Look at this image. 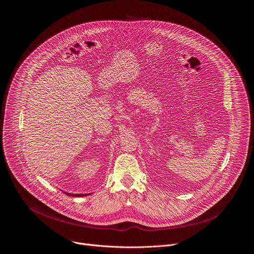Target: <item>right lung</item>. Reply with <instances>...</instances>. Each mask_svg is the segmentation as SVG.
<instances>
[{
	"label": "right lung",
	"instance_id": "add662e5",
	"mask_svg": "<svg viewBox=\"0 0 254 254\" xmlns=\"http://www.w3.org/2000/svg\"><path fill=\"white\" fill-rule=\"evenodd\" d=\"M64 192V191H63ZM66 195H69V196H76V197H84V196H88L90 194H71V193H67V192H64Z\"/></svg>",
	"mask_w": 254,
	"mask_h": 254
}]
</instances>
